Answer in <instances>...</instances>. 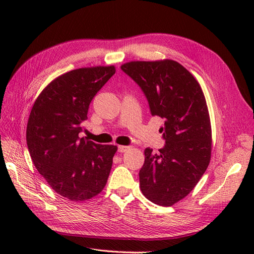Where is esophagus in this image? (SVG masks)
<instances>
[{"instance_id":"obj_1","label":"esophagus","mask_w":254,"mask_h":254,"mask_svg":"<svg viewBox=\"0 0 254 254\" xmlns=\"http://www.w3.org/2000/svg\"><path fill=\"white\" fill-rule=\"evenodd\" d=\"M129 146H124V145H120L119 146V151L120 152H126L127 150H129Z\"/></svg>"}]
</instances>
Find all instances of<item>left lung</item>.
<instances>
[{"mask_svg": "<svg viewBox=\"0 0 254 254\" xmlns=\"http://www.w3.org/2000/svg\"><path fill=\"white\" fill-rule=\"evenodd\" d=\"M121 68L143 90L150 112L164 120L165 146L144 150L140 189L149 201L171 206L188 196L211 160L212 128L200 84L172 59L130 61Z\"/></svg>", "mask_w": 254, "mask_h": 254, "instance_id": "left-lung-1", "label": "left lung"}]
</instances>
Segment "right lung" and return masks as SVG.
<instances>
[{
  "instance_id": "right-lung-1",
  "label": "right lung",
  "mask_w": 254,
  "mask_h": 254,
  "mask_svg": "<svg viewBox=\"0 0 254 254\" xmlns=\"http://www.w3.org/2000/svg\"><path fill=\"white\" fill-rule=\"evenodd\" d=\"M114 73V65L64 73L42 90L30 110L26 128L30 158L49 186L68 200L95 197L108 180L118 147L78 134L92 99Z\"/></svg>"
}]
</instances>
